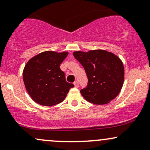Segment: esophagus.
Here are the masks:
<instances>
[{
  "label": "esophagus",
  "mask_w": 150,
  "mask_h": 150,
  "mask_svg": "<svg viewBox=\"0 0 150 150\" xmlns=\"http://www.w3.org/2000/svg\"><path fill=\"white\" fill-rule=\"evenodd\" d=\"M74 85H75V87H79V82H77V81H75V82H74Z\"/></svg>",
  "instance_id": "esophagus-1"
}]
</instances>
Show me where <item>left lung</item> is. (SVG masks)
<instances>
[{"instance_id":"1","label":"left lung","mask_w":150,"mask_h":150,"mask_svg":"<svg viewBox=\"0 0 150 150\" xmlns=\"http://www.w3.org/2000/svg\"><path fill=\"white\" fill-rule=\"evenodd\" d=\"M73 56L83 66L88 82L80 90L83 97L94 104H104L115 99L124 80V67L113 53L104 50L75 51Z\"/></svg>"}]
</instances>
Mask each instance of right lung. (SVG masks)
<instances>
[{
	"instance_id": "right-lung-1",
	"label": "right lung",
	"mask_w": 150,
	"mask_h": 150,
	"mask_svg": "<svg viewBox=\"0 0 150 150\" xmlns=\"http://www.w3.org/2000/svg\"><path fill=\"white\" fill-rule=\"evenodd\" d=\"M68 54L44 51L27 62L22 74L23 80L27 92L35 102L46 106L59 104L74 87L66 82L64 72L60 68Z\"/></svg>"
}]
</instances>
